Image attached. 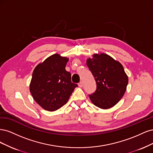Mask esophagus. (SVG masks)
Here are the masks:
<instances>
[{"instance_id":"obj_1","label":"esophagus","mask_w":153,"mask_h":153,"mask_svg":"<svg viewBox=\"0 0 153 153\" xmlns=\"http://www.w3.org/2000/svg\"><path fill=\"white\" fill-rule=\"evenodd\" d=\"M83 85H84V84H83L82 82H80L79 83H78V86H79L80 87H82Z\"/></svg>"}]
</instances>
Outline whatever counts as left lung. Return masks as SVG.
<instances>
[{
	"instance_id": "8db88e82",
	"label": "left lung",
	"mask_w": 153,
	"mask_h": 153,
	"mask_svg": "<svg viewBox=\"0 0 153 153\" xmlns=\"http://www.w3.org/2000/svg\"><path fill=\"white\" fill-rule=\"evenodd\" d=\"M87 66L96 82V91L89 95L94 105L108 109L116 105L126 92L128 78L122 64L106 53L94 54Z\"/></svg>"
}]
</instances>
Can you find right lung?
Instances as JSON below:
<instances>
[{
	"label": "right lung",
	"mask_w": 153,
	"mask_h": 153,
	"mask_svg": "<svg viewBox=\"0 0 153 153\" xmlns=\"http://www.w3.org/2000/svg\"><path fill=\"white\" fill-rule=\"evenodd\" d=\"M67 57L53 54L38 64L32 73L30 91L36 102L46 110H57L65 105L75 88L71 73L65 69Z\"/></svg>",
	"instance_id": "obj_1"
}]
</instances>
